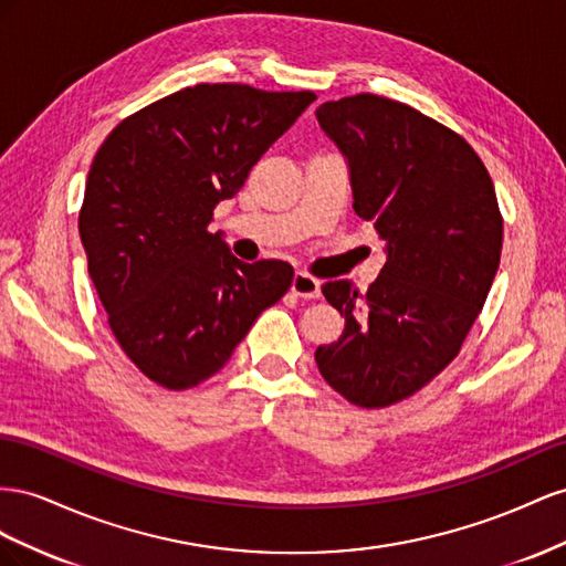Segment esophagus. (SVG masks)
I'll return each instance as SVG.
<instances>
[{
  "label": "esophagus",
  "instance_id": "esophagus-1",
  "mask_svg": "<svg viewBox=\"0 0 566 566\" xmlns=\"http://www.w3.org/2000/svg\"><path fill=\"white\" fill-rule=\"evenodd\" d=\"M292 292L301 298H317L319 296V280L311 277L308 272H296L292 280Z\"/></svg>",
  "mask_w": 566,
  "mask_h": 566
}]
</instances>
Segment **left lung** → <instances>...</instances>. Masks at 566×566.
Here are the masks:
<instances>
[{
    "label": "left lung",
    "instance_id": "left-lung-1",
    "mask_svg": "<svg viewBox=\"0 0 566 566\" xmlns=\"http://www.w3.org/2000/svg\"><path fill=\"white\" fill-rule=\"evenodd\" d=\"M315 116L346 158L355 213L386 244L367 294L348 280L322 284L346 327L315 363L353 406L386 408L460 353L500 265L503 218L476 151L424 113L355 94Z\"/></svg>",
    "mask_w": 566,
    "mask_h": 566
}]
</instances>
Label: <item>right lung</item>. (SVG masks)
Masks as SVG:
<instances>
[{
    "instance_id": "add662e5",
    "label": "right lung",
    "mask_w": 566,
    "mask_h": 566,
    "mask_svg": "<svg viewBox=\"0 0 566 566\" xmlns=\"http://www.w3.org/2000/svg\"><path fill=\"white\" fill-rule=\"evenodd\" d=\"M313 102L187 87L125 118L96 151L80 239L113 336L151 381L182 391L213 377L292 286V265L241 263L208 224Z\"/></svg>"
}]
</instances>
